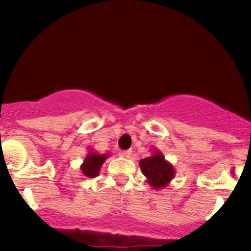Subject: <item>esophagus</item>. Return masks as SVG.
I'll return each instance as SVG.
<instances>
[{
	"mask_svg": "<svg viewBox=\"0 0 251 251\" xmlns=\"http://www.w3.org/2000/svg\"><path fill=\"white\" fill-rule=\"evenodd\" d=\"M122 157H124V158H131L132 157V151H124L123 153H122Z\"/></svg>",
	"mask_w": 251,
	"mask_h": 251,
	"instance_id": "esophagus-1",
	"label": "esophagus"
}]
</instances>
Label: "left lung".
<instances>
[{"label": "left lung", "instance_id": "8db88e82", "mask_svg": "<svg viewBox=\"0 0 251 251\" xmlns=\"http://www.w3.org/2000/svg\"><path fill=\"white\" fill-rule=\"evenodd\" d=\"M139 166L149 185L154 190L166 188L176 176L174 165L157 149L152 150V155L140 160Z\"/></svg>", "mask_w": 251, "mask_h": 251}]
</instances>
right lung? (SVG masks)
Here are the masks:
<instances>
[{"label": "right lung", "mask_w": 251, "mask_h": 251, "mask_svg": "<svg viewBox=\"0 0 251 251\" xmlns=\"http://www.w3.org/2000/svg\"><path fill=\"white\" fill-rule=\"evenodd\" d=\"M109 157V153H98V152L93 151V150H89L87 155L83 159V163L80 166L81 169L82 175L85 177L93 178L97 177L99 175L100 169H101L102 164L105 163V160Z\"/></svg>", "instance_id": "add662e5"}]
</instances>
